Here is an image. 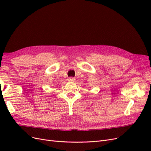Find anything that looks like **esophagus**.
Here are the masks:
<instances>
[{"instance_id":"esophagus-1","label":"esophagus","mask_w":151,"mask_h":151,"mask_svg":"<svg viewBox=\"0 0 151 151\" xmlns=\"http://www.w3.org/2000/svg\"><path fill=\"white\" fill-rule=\"evenodd\" d=\"M68 81L69 82V83H74V82L75 81V79L72 78V77H70V78H68Z\"/></svg>"}]
</instances>
